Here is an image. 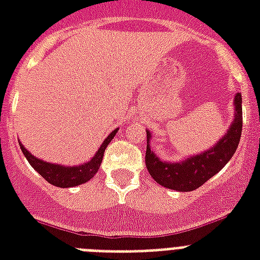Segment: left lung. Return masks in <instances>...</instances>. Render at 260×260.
Masks as SVG:
<instances>
[{"instance_id":"1","label":"left lung","mask_w":260,"mask_h":260,"mask_svg":"<svg viewBox=\"0 0 260 260\" xmlns=\"http://www.w3.org/2000/svg\"><path fill=\"white\" fill-rule=\"evenodd\" d=\"M235 118L228 132L210 150L194 155L179 162H163L151 150V134L147 131L146 166L150 175L159 185L177 191H191L198 189L214 174L230 162L238 148L243 126L242 94L236 93L234 100Z\"/></svg>"}]
</instances>
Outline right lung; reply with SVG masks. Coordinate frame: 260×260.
Segmentation results:
<instances>
[{
	"instance_id": "right-lung-1",
	"label": "right lung",
	"mask_w": 260,
	"mask_h": 260,
	"mask_svg": "<svg viewBox=\"0 0 260 260\" xmlns=\"http://www.w3.org/2000/svg\"><path fill=\"white\" fill-rule=\"evenodd\" d=\"M118 129H114L109 136L104 140L101 147L98 148L93 158L89 162L79 165V166H63V165H56V163L44 162L42 159L36 158L22 146L21 142H18L22 154L29 162V165L38 171L48 183L58 187H74V186L82 185L85 182L90 181L94 177V174L97 173L100 166H101L102 156L105 152V148L110 143V140L116 136V132Z\"/></svg>"
}]
</instances>
